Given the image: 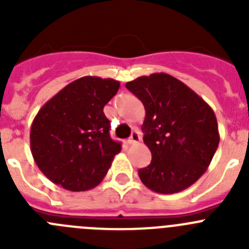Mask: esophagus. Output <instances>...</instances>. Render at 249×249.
I'll use <instances>...</instances> for the list:
<instances>
[{
    "label": "esophagus",
    "instance_id": "1",
    "mask_svg": "<svg viewBox=\"0 0 249 249\" xmlns=\"http://www.w3.org/2000/svg\"><path fill=\"white\" fill-rule=\"evenodd\" d=\"M140 140H141L140 133H138L137 131H133V132H132L131 137L128 138V141H127V142H128V144H136V143H138V142H140Z\"/></svg>",
    "mask_w": 249,
    "mask_h": 249
}]
</instances>
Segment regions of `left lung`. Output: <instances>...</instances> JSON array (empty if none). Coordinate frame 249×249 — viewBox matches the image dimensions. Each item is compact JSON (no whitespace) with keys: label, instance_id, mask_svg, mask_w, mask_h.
<instances>
[{"label":"left lung","instance_id":"left-lung-1","mask_svg":"<svg viewBox=\"0 0 249 249\" xmlns=\"http://www.w3.org/2000/svg\"><path fill=\"white\" fill-rule=\"evenodd\" d=\"M126 87L146 109L142 131L152 160L138 171L142 183L162 195L192 186L219 143L213 109L188 86L162 72L138 77Z\"/></svg>","mask_w":249,"mask_h":249}]
</instances>
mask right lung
<instances>
[{"mask_svg": "<svg viewBox=\"0 0 249 249\" xmlns=\"http://www.w3.org/2000/svg\"><path fill=\"white\" fill-rule=\"evenodd\" d=\"M118 89L116 80L85 76L41 107L31 126V152L51 182L73 192L91 190L102 182L121 152L103 113Z\"/></svg>", "mask_w": 249, "mask_h": 249, "instance_id": "obj_1", "label": "right lung"}]
</instances>
